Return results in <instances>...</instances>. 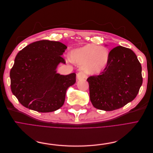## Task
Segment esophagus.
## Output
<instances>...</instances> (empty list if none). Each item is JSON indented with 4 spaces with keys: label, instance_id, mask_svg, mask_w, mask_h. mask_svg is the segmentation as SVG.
<instances>
[{
    "label": "esophagus",
    "instance_id": "obj_1",
    "mask_svg": "<svg viewBox=\"0 0 153 153\" xmlns=\"http://www.w3.org/2000/svg\"><path fill=\"white\" fill-rule=\"evenodd\" d=\"M86 78V75L85 74L83 71H79L78 73L77 74V78L78 79H84Z\"/></svg>",
    "mask_w": 153,
    "mask_h": 153
}]
</instances>
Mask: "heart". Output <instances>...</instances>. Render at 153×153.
I'll list each match as a JSON object with an SVG mask.
<instances>
[{
	"label": "heart",
	"instance_id": "obj_1",
	"mask_svg": "<svg viewBox=\"0 0 153 153\" xmlns=\"http://www.w3.org/2000/svg\"><path fill=\"white\" fill-rule=\"evenodd\" d=\"M71 59L79 65H84V69L89 75L98 74L106 67L109 61V52L103 47L87 44L73 50Z\"/></svg>",
	"mask_w": 153,
	"mask_h": 153
}]
</instances>
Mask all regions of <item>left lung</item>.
<instances>
[{"instance_id": "1", "label": "left lung", "mask_w": 153, "mask_h": 153, "mask_svg": "<svg viewBox=\"0 0 153 153\" xmlns=\"http://www.w3.org/2000/svg\"><path fill=\"white\" fill-rule=\"evenodd\" d=\"M141 71V65L131 50L121 46L113 48L103 71L87 79L93 106L113 111L133 101L143 83Z\"/></svg>"}]
</instances>
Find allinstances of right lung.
<instances>
[{
	"instance_id": "right-lung-1",
	"label": "right lung",
	"mask_w": 153,
	"mask_h": 153,
	"mask_svg": "<svg viewBox=\"0 0 153 153\" xmlns=\"http://www.w3.org/2000/svg\"><path fill=\"white\" fill-rule=\"evenodd\" d=\"M67 47L62 43L43 40L28 45L17 53L10 70L12 93L24 106L48 113L56 111L65 102L69 86L76 82L75 73H56Z\"/></svg>"
}]
</instances>
